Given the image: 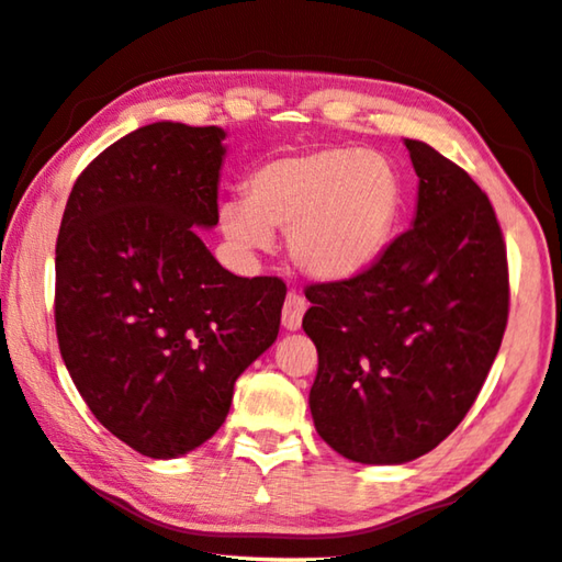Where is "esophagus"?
Listing matches in <instances>:
<instances>
[{
    "mask_svg": "<svg viewBox=\"0 0 562 562\" xmlns=\"http://www.w3.org/2000/svg\"><path fill=\"white\" fill-rule=\"evenodd\" d=\"M304 310H307V302H304V297L290 292L288 300H284V304H282V327L288 331H297L302 327Z\"/></svg>",
    "mask_w": 562,
    "mask_h": 562,
    "instance_id": "34e87169",
    "label": "esophagus"
}]
</instances>
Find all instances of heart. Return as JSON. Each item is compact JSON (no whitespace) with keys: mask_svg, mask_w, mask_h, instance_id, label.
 I'll list each match as a JSON object with an SVG mask.
<instances>
[{"mask_svg":"<svg viewBox=\"0 0 562 562\" xmlns=\"http://www.w3.org/2000/svg\"><path fill=\"white\" fill-rule=\"evenodd\" d=\"M247 201L217 205V225L237 252L272 247L288 231V258L304 278L345 282L372 268L402 213L394 166L359 148L280 156L247 178Z\"/></svg>","mask_w":562,"mask_h":562,"instance_id":"b5f03b06","label":"heart"}]
</instances>
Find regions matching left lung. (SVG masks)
I'll list each match as a JSON object with an SVG mask.
<instances>
[{
  "instance_id": "1",
  "label": "left lung",
  "mask_w": 562,
  "mask_h": 562,
  "mask_svg": "<svg viewBox=\"0 0 562 562\" xmlns=\"http://www.w3.org/2000/svg\"><path fill=\"white\" fill-rule=\"evenodd\" d=\"M404 146L418 176L412 227L367 272L304 292L315 429L369 465L414 461L461 424L508 322L506 245L486 193L424 140Z\"/></svg>"
}]
</instances>
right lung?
I'll return each mask as SVG.
<instances>
[{"mask_svg":"<svg viewBox=\"0 0 562 562\" xmlns=\"http://www.w3.org/2000/svg\"><path fill=\"white\" fill-rule=\"evenodd\" d=\"M217 126L156 121L83 170L56 240V337L91 414L148 459L221 429L233 386L280 331L284 284L237 278L198 227L217 225Z\"/></svg>","mask_w":562,"mask_h":562,"instance_id":"add662e5","label":"right lung"}]
</instances>
